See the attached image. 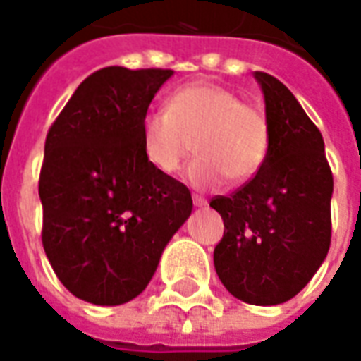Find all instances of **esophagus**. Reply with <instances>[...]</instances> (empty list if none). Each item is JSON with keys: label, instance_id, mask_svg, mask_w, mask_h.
Segmentation results:
<instances>
[{"label": "esophagus", "instance_id": "34e87169", "mask_svg": "<svg viewBox=\"0 0 361 361\" xmlns=\"http://www.w3.org/2000/svg\"><path fill=\"white\" fill-rule=\"evenodd\" d=\"M193 205L195 207H207V199L201 195H193Z\"/></svg>", "mask_w": 361, "mask_h": 361}]
</instances>
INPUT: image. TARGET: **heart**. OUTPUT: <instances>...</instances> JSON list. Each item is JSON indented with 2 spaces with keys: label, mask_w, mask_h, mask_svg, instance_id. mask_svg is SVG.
Masks as SVG:
<instances>
[{
  "label": "heart",
  "mask_w": 361,
  "mask_h": 361,
  "mask_svg": "<svg viewBox=\"0 0 361 361\" xmlns=\"http://www.w3.org/2000/svg\"><path fill=\"white\" fill-rule=\"evenodd\" d=\"M140 145L156 172L172 176L183 160L188 180L197 188H216L226 178L248 181L259 172L269 150V123L258 105L213 82H191L168 97L166 111H148L140 123Z\"/></svg>",
  "instance_id": "1"
}]
</instances>
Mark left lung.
Masks as SVG:
<instances>
[{
  "instance_id": "1",
  "label": "left lung",
  "mask_w": 361,
  "mask_h": 361,
  "mask_svg": "<svg viewBox=\"0 0 361 361\" xmlns=\"http://www.w3.org/2000/svg\"><path fill=\"white\" fill-rule=\"evenodd\" d=\"M269 123V150L240 189L211 199L224 234L213 262L244 303L279 305L299 293L330 248L332 172L321 130L277 78L256 72Z\"/></svg>"
}]
</instances>
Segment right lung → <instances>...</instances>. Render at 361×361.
Segmentation results:
<instances>
[{
  "label": "right lung",
  "mask_w": 361,
  "mask_h": 361,
  "mask_svg": "<svg viewBox=\"0 0 361 361\" xmlns=\"http://www.w3.org/2000/svg\"><path fill=\"white\" fill-rule=\"evenodd\" d=\"M162 68H102L50 125L40 168L42 246L68 291L123 305L145 291L166 244L191 215L189 189L156 172L140 123L172 75Z\"/></svg>",
  "instance_id": "add662e5"
}]
</instances>
